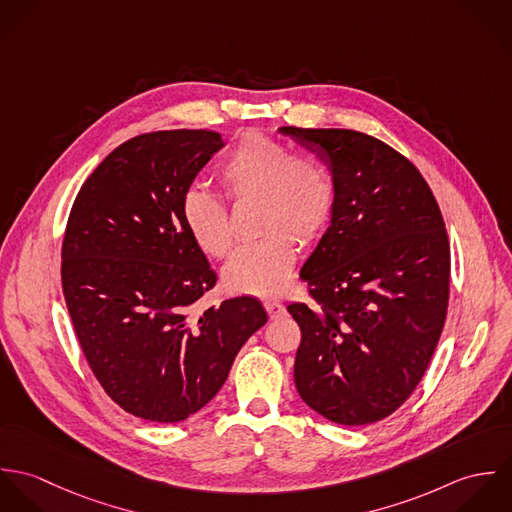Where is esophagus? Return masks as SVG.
I'll return each mask as SVG.
<instances>
[{
    "mask_svg": "<svg viewBox=\"0 0 512 512\" xmlns=\"http://www.w3.org/2000/svg\"><path fill=\"white\" fill-rule=\"evenodd\" d=\"M264 307H266V311H268V315H270L272 319H280V317L286 315V305L280 303V301L266 299V301H264Z\"/></svg>",
    "mask_w": 512,
    "mask_h": 512,
    "instance_id": "esophagus-1",
    "label": "esophagus"
}]
</instances>
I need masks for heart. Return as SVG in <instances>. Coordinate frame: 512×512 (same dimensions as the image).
<instances>
[{"mask_svg":"<svg viewBox=\"0 0 512 512\" xmlns=\"http://www.w3.org/2000/svg\"><path fill=\"white\" fill-rule=\"evenodd\" d=\"M219 179L234 201L258 199V228L264 230L234 250L222 278L228 290L276 297L292 282L295 238L309 244L327 228L335 187L327 169L262 132H248L224 155ZM181 219L195 244L222 258L232 246V226L219 195L189 187L181 197Z\"/></svg>","mask_w":512,"mask_h":512,"instance_id":"heart-1","label":"heart"}]
</instances>
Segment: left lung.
<instances>
[{
    "label": "left lung",
    "instance_id": "left-lung-1",
    "mask_svg": "<svg viewBox=\"0 0 512 512\" xmlns=\"http://www.w3.org/2000/svg\"><path fill=\"white\" fill-rule=\"evenodd\" d=\"M331 169L329 228L299 278L313 303L288 311L301 329L293 378L301 400L341 426L400 408L436 351L449 299V242L420 171L355 130H278Z\"/></svg>",
    "mask_w": 512,
    "mask_h": 512
}]
</instances>
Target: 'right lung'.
<instances>
[{"label": "right lung", "mask_w": 512, "mask_h": 512, "mask_svg": "<svg viewBox=\"0 0 512 512\" xmlns=\"http://www.w3.org/2000/svg\"><path fill=\"white\" fill-rule=\"evenodd\" d=\"M224 147L217 132H151L116 147L80 187L63 240V292L94 376L126 412L187 420L224 384L266 321L256 297L195 303L217 274L181 197Z\"/></svg>", "instance_id": "add662e5"}]
</instances>
